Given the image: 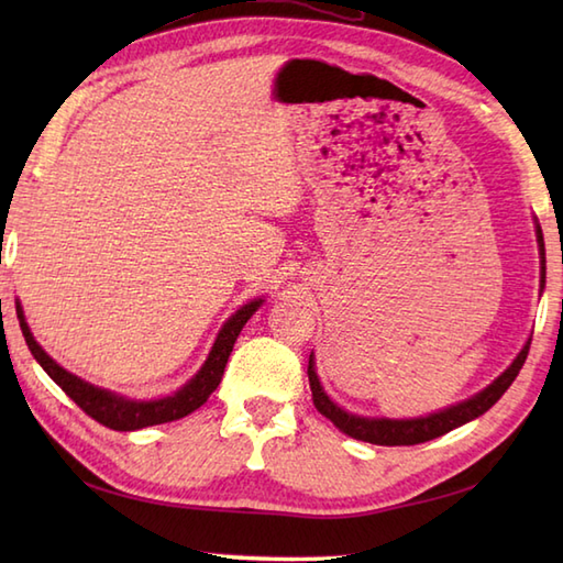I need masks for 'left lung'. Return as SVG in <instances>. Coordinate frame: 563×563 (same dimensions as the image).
<instances>
[{
  "instance_id": "1",
  "label": "left lung",
  "mask_w": 563,
  "mask_h": 563,
  "mask_svg": "<svg viewBox=\"0 0 563 563\" xmlns=\"http://www.w3.org/2000/svg\"><path fill=\"white\" fill-rule=\"evenodd\" d=\"M537 242H540V254H542V288H544V236H542L540 224H537ZM530 341L525 343L520 355L512 361V365L506 369V373L494 382V385H488L484 391H479L472 399H466L457 406H450L445 411L426 416V418H413V421H389V418H361V416L345 413L327 397L324 389H321L312 357H309V365H307L309 389H312V401L317 406V411L321 416H327L329 421L341 430V433L363 442H373V445H387V448L418 445V442H428L433 438L445 435L452 428L470 423L474 418H479L482 413L492 409V406L504 397L506 389L512 385V379L518 377L520 367L525 365V357L530 353Z\"/></svg>"
}]
</instances>
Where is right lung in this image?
<instances>
[{
	"label": "right lung",
	"instance_id": "obj_1",
	"mask_svg": "<svg viewBox=\"0 0 563 563\" xmlns=\"http://www.w3.org/2000/svg\"><path fill=\"white\" fill-rule=\"evenodd\" d=\"M261 302L263 300L249 302V305L239 309L236 314L227 319V324L218 333V341H214L206 365L200 367V373L194 379H190L184 389H178L174 397H164V399H154V401H130V399H123V397H115V394L93 387V385H89V382L79 379L77 375L67 373V369L59 367L53 361V357L47 355L38 343H35L33 333L26 324V319H23V312H21L19 305H16V314H19L23 339H26L35 361L41 363V367L53 377L55 385L63 389L84 413L91 416L93 421H99L101 426L111 428V430H140V428H147V426L178 421V418H184L190 411L200 409V406L208 401L210 394L218 389V385H220L224 365H227V357H230V353L234 349V341L239 336V331L244 329L249 317L256 312Z\"/></svg>",
	"mask_w": 563,
	"mask_h": 563
}]
</instances>
